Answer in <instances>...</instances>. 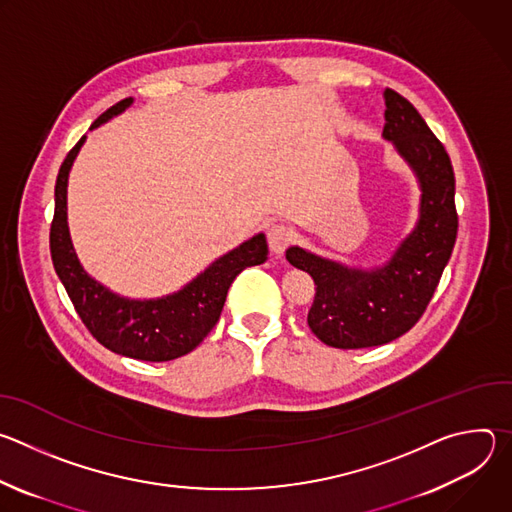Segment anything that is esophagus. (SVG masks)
Here are the masks:
<instances>
[{"label":"esophagus","mask_w":512,"mask_h":512,"mask_svg":"<svg viewBox=\"0 0 512 512\" xmlns=\"http://www.w3.org/2000/svg\"><path fill=\"white\" fill-rule=\"evenodd\" d=\"M291 241H294V231H291L287 225L277 223L267 229V243L275 255H281L291 245Z\"/></svg>","instance_id":"34e87169"}]
</instances>
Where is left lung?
I'll return each mask as SVG.
<instances>
[{
    "label": "left lung",
    "mask_w": 512,
    "mask_h": 512,
    "mask_svg": "<svg viewBox=\"0 0 512 512\" xmlns=\"http://www.w3.org/2000/svg\"><path fill=\"white\" fill-rule=\"evenodd\" d=\"M385 105L383 135L411 164L423 192L415 231L373 271L346 269L300 247L285 251V259L316 283L310 330L334 348L379 346L411 330L433 298L458 235L456 178L444 143L393 89L385 91Z\"/></svg>",
    "instance_id": "left-lung-1"
}]
</instances>
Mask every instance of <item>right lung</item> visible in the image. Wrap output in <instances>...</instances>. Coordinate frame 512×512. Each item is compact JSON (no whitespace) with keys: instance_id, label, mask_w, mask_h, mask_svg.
<instances>
[{"instance_id":"1","label":"right lung","mask_w":512,"mask_h":512,"mask_svg":"<svg viewBox=\"0 0 512 512\" xmlns=\"http://www.w3.org/2000/svg\"><path fill=\"white\" fill-rule=\"evenodd\" d=\"M129 105L131 97L115 103L95 119L91 129ZM83 141L85 135L66 154L56 178L54 218L50 225V255L56 275L87 330L111 352L150 362L184 356L208 336L221 318L227 291L235 277L245 267L261 265L267 259V241L263 235L253 237L214 261L174 296L137 302L111 294L81 267L66 225V180Z\"/></svg>"}]
</instances>
